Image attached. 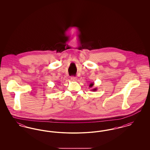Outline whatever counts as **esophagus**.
I'll return each mask as SVG.
<instances>
[{
  "mask_svg": "<svg viewBox=\"0 0 150 150\" xmlns=\"http://www.w3.org/2000/svg\"><path fill=\"white\" fill-rule=\"evenodd\" d=\"M71 80L72 81H76L77 80V78L75 77V76H71Z\"/></svg>",
  "mask_w": 150,
  "mask_h": 150,
  "instance_id": "34e87169",
  "label": "esophagus"
}]
</instances>
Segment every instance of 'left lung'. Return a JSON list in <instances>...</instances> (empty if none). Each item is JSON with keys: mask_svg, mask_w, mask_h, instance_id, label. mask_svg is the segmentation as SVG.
Returning a JSON list of instances; mask_svg holds the SVG:
<instances>
[{"mask_svg": "<svg viewBox=\"0 0 150 150\" xmlns=\"http://www.w3.org/2000/svg\"><path fill=\"white\" fill-rule=\"evenodd\" d=\"M93 86H94V83H91L90 84H89V88H92L93 87ZM97 88H93L91 91H97Z\"/></svg>", "mask_w": 150, "mask_h": 150, "instance_id": "left-lung-1", "label": "left lung"}]
</instances>
